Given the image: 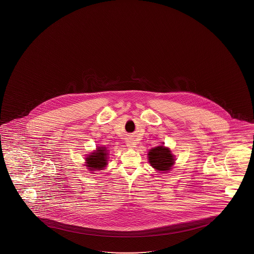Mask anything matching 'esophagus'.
I'll list each match as a JSON object with an SVG mask.
<instances>
[{
	"label": "esophagus",
	"mask_w": 254,
	"mask_h": 254,
	"mask_svg": "<svg viewBox=\"0 0 254 254\" xmlns=\"http://www.w3.org/2000/svg\"><path fill=\"white\" fill-rule=\"evenodd\" d=\"M127 145L128 146L129 148H134L136 146V143L132 140V139H128L127 141Z\"/></svg>",
	"instance_id": "esophagus-1"
}]
</instances>
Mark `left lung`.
<instances>
[{"label":"left lung","mask_w":254,"mask_h":254,"mask_svg":"<svg viewBox=\"0 0 254 254\" xmlns=\"http://www.w3.org/2000/svg\"><path fill=\"white\" fill-rule=\"evenodd\" d=\"M148 159L151 166L159 171L170 170L174 165V155L169 149L160 146L151 149L148 153Z\"/></svg>","instance_id":"obj_1"}]
</instances>
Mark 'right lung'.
<instances>
[{"mask_svg":"<svg viewBox=\"0 0 254 254\" xmlns=\"http://www.w3.org/2000/svg\"><path fill=\"white\" fill-rule=\"evenodd\" d=\"M107 154L104 147L98 148L97 152H94L87 157V167L91 171L101 170L107 165Z\"/></svg>","mask_w":254,"mask_h":254,"instance_id":"add662e5","label":"right lung"}]
</instances>
